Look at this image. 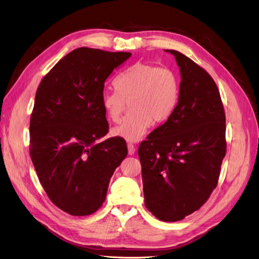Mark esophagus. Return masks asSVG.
I'll list each match as a JSON object with an SVG mask.
<instances>
[{
	"label": "esophagus",
	"mask_w": 259,
	"mask_h": 259,
	"mask_svg": "<svg viewBox=\"0 0 259 259\" xmlns=\"http://www.w3.org/2000/svg\"><path fill=\"white\" fill-rule=\"evenodd\" d=\"M127 149H128V155H134V152H135V146L133 145V144H127Z\"/></svg>",
	"instance_id": "1"
}]
</instances>
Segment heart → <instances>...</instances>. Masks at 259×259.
Wrapping results in <instances>:
<instances>
[{"label":"heart","mask_w":259,"mask_h":259,"mask_svg":"<svg viewBox=\"0 0 259 259\" xmlns=\"http://www.w3.org/2000/svg\"><path fill=\"white\" fill-rule=\"evenodd\" d=\"M116 90L103 92L101 104L111 122L121 121L127 102L132 111L124 122L112 130V135L137 142L150 127L152 121L165 122L179 100V79L170 68L137 62L114 80Z\"/></svg>","instance_id":"1"}]
</instances>
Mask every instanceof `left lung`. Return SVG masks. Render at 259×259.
<instances>
[{
	"label": "left lung",
	"instance_id": "8db88e82",
	"mask_svg": "<svg viewBox=\"0 0 259 259\" xmlns=\"http://www.w3.org/2000/svg\"><path fill=\"white\" fill-rule=\"evenodd\" d=\"M179 100L172 115L138 148L145 206L174 222L205 204L226 156V114L218 87L204 68L176 50Z\"/></svg>",
	"mask_w": 259,
	"mask_h": 259
}]
</instances>
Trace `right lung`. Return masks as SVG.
Wrapping results in <instances>:
<instances>
[{
	"mask_svg": "<svg viewBox=\"0 0 259 259\" xmlns=\"http://www.w3.org/2000/svg\"><path fill=\"white\" fill-rule=\"evenodd\" d=\"M130 52L78 48L41 80L30 117V157L55 206L72 215L92 214L106 200L116 167L127 156L121 137L103 142L109 124L104 81Z\"/></svg>",
	"mask_w": 259,
	"mask_h": 259,
	"instance_id": "1",
	"label": "right lung"
}]
</instances>
